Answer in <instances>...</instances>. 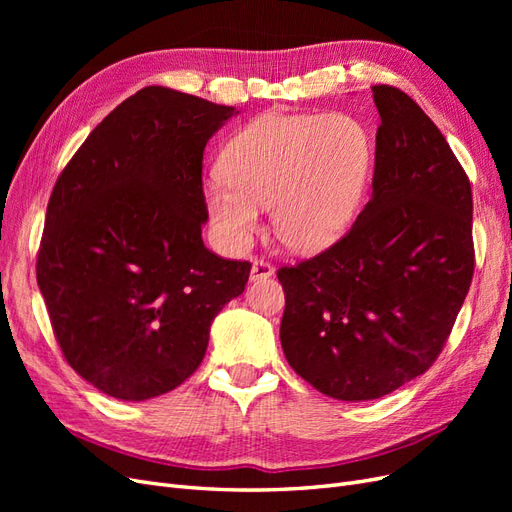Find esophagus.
<instances>
[{
    "label": "esophagus",
    "instance_id": "1",
    "mask_svg": "<svg viewBox=\"0 0 512 512\" xmlns=\"http://www.w3.org/2000/svg\"><path fill=\"white\" fill-rule=\"evenodd\" d=\"M273 273H275V269H273V265H271L269 260L256 258V260L252 262V280H254V282L267 280V277H271Z\"/></svg>",
    "mask_w": 512,
    "mask_h": 512
}]
</instances>
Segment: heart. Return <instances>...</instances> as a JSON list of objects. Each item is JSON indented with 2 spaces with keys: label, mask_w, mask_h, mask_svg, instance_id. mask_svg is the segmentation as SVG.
<instances>
[{
  "label": "heart",
  "mask_w": 512,
  "mask_h": 512,
  "mask_svg": "<svg viewBox=\"0 0 512 512\" xmlns=\"http://www.w3.org/2000/svg\"><path fill=\"white\" fill-rule=\"evenodd\" d=\"M371 166V138L344 113H265L232 138L205 203L220 235L245 247L271 209L275 235L297 252L333 245L350 226Z\"/></svg>",
  "instance_id": "obj_1"
}]
</instances>
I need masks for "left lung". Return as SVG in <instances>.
Returning <instances> with one entry per match:
<instances>
[{"label": "left lung", "instance_id": "left-lung-1", "mask_svg": "<svg viewBox=\"0 0 512 512\" xmlns=\"http://www.w3.org/2000/svg\"><path fill=\"white\" fill-rule=\"evenodd\" d=\"M371 200L327 250L277 269L288 365L316 391L389 395L438 359L474 275L472 188L408 94L374 85Z\"/></svg>", "mask_w": 512, "mask_h": 512}]
</instances>
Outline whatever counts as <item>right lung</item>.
I'll return each mask as SVG.
<instances>
[{
    "mask_svg": "<svg viewBox=\"0 0 512 512\" xmlns=\"http://www.w3.org/2000/svg\"><path fill=\"white\" fill-rule=\"evenodd\" d=\"M235 108L151 85L123 100L61 170L36 280L68 365L143 401L188 380L252 265L207 250L203 153Z\"/></svg>",
    "mask_w": 512,
    "mask_h": 512,
    "instance_id": "1",
    "label": "right lung"
}]
</instances>
